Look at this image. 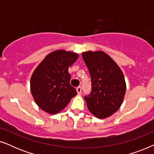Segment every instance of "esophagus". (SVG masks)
I'll return each mask as SVG.
<instances>
[{"label":"esophagus","instance_id":"34e87169","mask_svg":"<svg viewBox=\"0 0 154 154\" xmlns=\"http://www.w3.org/2000/svg\"><path fill=\"white\" fill-rule=\"evenodd\" d=\"M76 90H77V92H78V94H81L82 88H81V86H79V87H78V88H76Z\"/></svg>","mask_w":154,"mask_h":154}]
</instances>
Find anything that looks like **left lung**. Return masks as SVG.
Returning a JSON list of instances; mask_svg holds the SVG:
<instances>
[{
	"instance_id": "obj_1",
	"label": "left lung",
	"mask_w": 154,
	"mask_h": 154,
	"mask_svg": "<svg viewBox=\"0 0 154 154\" xmlns=\"http://www.w3.org/2000/svg\"><path fill=\"white\" fill-rule=\"evenodd\" d=\"M82 57L91 78L92 91L84 97L88 108L98 119L110 116L123 103L126 90L123 73L104 52L88 51Z\"/></svg>"
}]
</instances>
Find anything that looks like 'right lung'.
Here are the masks:
<instances>
[{
    "mask_svg": "<svg viewBox=\"0 0 154 154\" xmlns=\"http://www.w3.org/2000/svg\"><path fill=\"white\" fill-rule=\"evenodd\" d=\"M78 57L75 52L56 50L48 54L33 71L30 82L31 94L36 104L45 112L59 113L77 94L70 85L68 69Z\"/></svg>",
    "mask_w": 154,
    "mask_h": 154,
    "instance_id": "add662e5",
    "label": "right lung"
}]
</instances>
